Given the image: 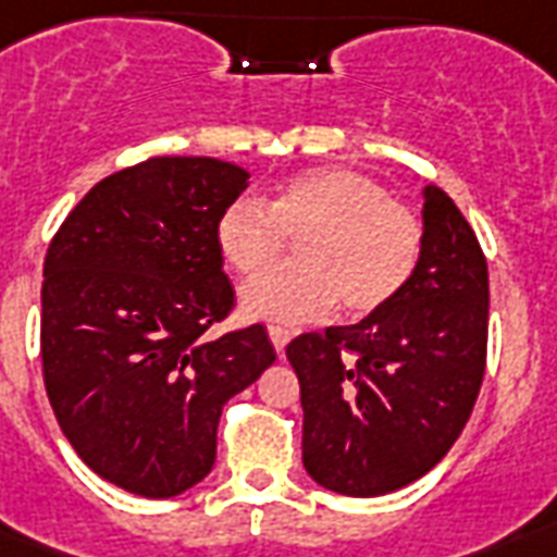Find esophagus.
I'll use <instances>...</instances> for the list:
<instances>
[{
    "label": "esophagus",
    "mask_w": 557,
    "mask_h": 557,
    "mask_svg": "<svg viewBox=\"0 0 557 557\" xmlns=\"http://www.w3.org/2000/svg\"><path fill=\"white\" fill-rule=\"evenodd\" d=\"M267 334H270V343H273V346H275L278 357H282L284 348H287V343H290V331H287V327L270 325V327H267Z\"/></svg>",
    "instance_id": "34e87169"
}]
</instances>
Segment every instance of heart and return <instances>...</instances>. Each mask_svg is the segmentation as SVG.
<instances>
[{"label": "heart", "instance_id": "1", "mask_svg": "<svg viewBox=\"0 0 557 557\" xmlns=\"http://www.w3.org/2000/svg\"><path fill=\"white\" fill-rule=\"evenodd\" d=\"M299 244L296 264L252 278L240 290L244 317L301 325L339 301L351 319L398 299L424 252V223L407 202L389 200L377 180L351 168H310L284 180L264 209L235 200L220 211L214 244L240 275H258Z\"/></svg>", "mask_w": 557, "mask_h": 557}]
</instances>
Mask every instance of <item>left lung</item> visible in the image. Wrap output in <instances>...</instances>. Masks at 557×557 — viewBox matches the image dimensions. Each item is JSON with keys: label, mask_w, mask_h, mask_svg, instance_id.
<instances>
[{"label": "left lung", "mask_w": 557, "mask_h": 557, "mask_svg": "<svg viewBox=\"0 0 557 557\" xmlns=\"http://www.w3.org/2000/svg\"><path fill=\"white\" fill-rule=\"evenodd\" d=\"M421 214L424 252L398 299L287 346L305 409V471L346 497H381L433 471L480 395L488 264L442 188L426 185Z\"/></svg>", "instance_id": "obj_1"}]
</instances>
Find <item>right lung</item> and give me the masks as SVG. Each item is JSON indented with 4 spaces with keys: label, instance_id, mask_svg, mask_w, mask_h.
Instances as JSON below:
<instances>
[{
    "label": "right lung",
    "instance_id": "add662e5",
    "mask_svg": "<svg viewBox=\"0 0 557 557\" xmlns=\"http://www.w3.org/2000/svg\"><path fill=\"white\" fill-rule=\"evenodd\" d=\"M249 174L153 157L69 211L42 264V381L60 430L101 480L183 494L218 454L223 404L275 363L264 325L211 339L235 290L214 244Z\"/></svg>",
    "mask_w": 557,
    "mask_h": 557
}]
</instances>
